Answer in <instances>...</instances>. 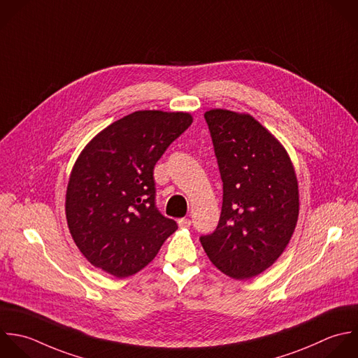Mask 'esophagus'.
Wrapping results in <instances>:
<instances>
[{
	"instance_id": "obj_1",
	"label": "esophagus",
	"mask_w": 358,
	"mask_h": 358,
	"mask_svg": "<svg viewBox=\"0 0 358 358\" xmlns=\"http://www.w3.org/2000/svg\"><path fill=\"white\" fill-rule=\"evenodd\" d=\"M178 226L181 227V229H188L189 226H191V220L189 219H178Z\"/></svg>"
}]
</instances>
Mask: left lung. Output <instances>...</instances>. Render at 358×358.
<instances>
[{"mask_svg":"<svg viewBox=\"0 0 358 358\" xmlns=\"http://www.w3.org/2000/svg\"><path fill=\"white\" fill-rule=\"evenodd\" d=\"M223 181L216 230L202 236L210 262L236 280L272 266L294 233L299 181L285 146L252 115L223 108L205 113Z\"/></svg>","mask_w":358,"mask_h":358,"instance_id":"left-lung-1","label":"left lung"}]
</instances>
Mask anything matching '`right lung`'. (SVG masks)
<instances>
[{
    "label": "right lung",
    "mask_w": 358,
    "mask_h": 358,
    "mask_svg": "<svg viewBox=\"0 0 358 358\" xmlns=\"http://www.w3.org/2000/svg\"><path fill=\"white\" fill-rule=\"evenodd\" d=\"M191 124L189 113L141 110L83 148L69 174L65 215L76 247L94 268L120 279L135 275L177 230L155 205L153 169Z\"/></svg>",
    "instance_id": "1"
}]
</instances>
